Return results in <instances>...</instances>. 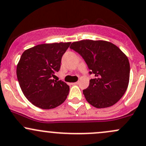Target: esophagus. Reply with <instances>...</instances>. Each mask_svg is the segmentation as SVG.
I'll use <instances>...</instances> for the list:
<instances>
[{
  "instance_id": "esophagus-1",
  "label": "esophagus",
  "mask_w": 146,
  "mask_h": 146,
  "mask_svg": "<svg viewBox=\"0 0 146 146\" xmlns=\"http://www.w3.org/2000/svg\"><path fill=\"white\" fill-rule=\"evenodd\" d=\"M77 84H79V82H74V83H73V85H77Z\"/></svg>"
}]
</instances>
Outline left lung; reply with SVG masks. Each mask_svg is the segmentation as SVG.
<instances>
[{"mask_svg":"<svg viewBox=\"0 0 146 146\" xmlns=\"http://www.w3.org/2000/svg\"><path fill=\"white\" fill-rule=\"evenodd\" d=\"M70 48L79 53L94 76L83 94L88 103L96 108L117 103L128 87L130 65L127 57L113 43L105 40L74 42Z\"/></svg>","mask_w":146,"mask_h":146,"instance_id":"1","label":"left lung"}]
</instances>
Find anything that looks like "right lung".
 <instances>
[{
    "label": "right lung",
    "mask_w": 146,
    "mask_h": 146,
    "mask_svg": "<svg viewBox=\"0 0 146 146\" xmlns=\"http://www.w3.org/2000/svg\"><path fill=\"white\" fill-rule=\"evenodd\" d=\"M71 43L40 44L25 50L17 67V76L24 95L34 106L52 109L64 102L70 86L53 79L60 69L62 55Z\"/></svg>",
    "instance_id": "obj_1"
}]
</instances>
